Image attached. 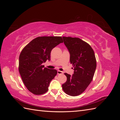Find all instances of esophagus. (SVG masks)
<instances>
[{"label":"esophagus","mask_w":120,"mask_h":120,"mask_svg":"<svg viewBox=\"0 0 120 120\" xmlns=\"http://www.w3.org/2000/svg\"><path fill=\"white\" fill-rule=\"evenodd\" d=\"M57 74L58 75H61V74H63V72L61 71H57Z\"/></svg>","instance_id":"esophagus-1"}]
</instances>
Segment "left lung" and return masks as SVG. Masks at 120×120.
Returning <instances> with one entry per match:
<instances>
[{"label":"left lung","instance_id":"8db88e82","mask_svg":"<svg viewBox=\"0 0 120 120\" xmlns=\"http://www.w3.org/2000/svg\"><path fill=\"white\" fill-rule=\"evenodd\" d=\"M63 38L70 53L74 72L72 75L64 73L67 80L62 85V88L67 95L77 96L85 91L93 80L97 67L95 54L90 45L81 39Z\"/></svg>","mask_w":120,"mask_h":120}]
</instances>
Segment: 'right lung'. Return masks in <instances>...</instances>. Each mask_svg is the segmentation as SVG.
I'll list each match as a JSON object with an SVG mask.
<instances>
[{"instance_id": "obj_1", "label": "right lung", "mask_w": 120, "mask_h": 120, "mask_svg": "<svg viewBox=\"0 0 120 120\" xmlns=\"http://www.w3.org/2000/svg\"><path fill=\"white\" fill-rule=\"evenodd\" d=\"M62 42L61 37H39L32 40L21 51L19 72L24 85L32 94L40 95L48 90L57 71L45 68L42 63L50 60L52 50Z\"/></svg>"}]
</instances>
